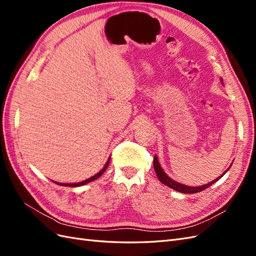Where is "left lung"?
<instances>
[{
    "label": "left lung",
    "mask_w": 256,
    "mask_h": 256,
    "mask_svg": "<svg viewBox=\"0 0 256 256\" xmlns=\"http://www.w3.org/2000/svg\"><path fill=\"white\" fill-rule=\"evenodd\" d=\"M154 172H156V174H157V176H158V180H159L162 184H164L166 186H168V187L172 188V189L175 190V191L182 192V193H187V194H190V193H198V192H200V191H203V190L207 189L208 187H210V186H212V184H214L216 182H218V180H220V178L228 171L230 168H228L226 170V171L224 172L220 177L216 178V180H212V182H209V184H207L200 186V187H189V186H186V184H180V182H177L171 180V178H170V177L164 172V170L161 168V166H160V164H159L158 159H157L156 156L154 157Z\"/></svg>",
    "instance_id": "8db88e82"
}]
</instances>
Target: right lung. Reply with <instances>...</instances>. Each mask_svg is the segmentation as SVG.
Here are the masks:
<instances>
[{
  "instance_id": "obj_1",
  "label": "right lung",
  "mask_w": 256,
  "mask_h": 256,
  "mask_svg": "<svg viewBox=\"0 0 256 256\" xmlns=\"http://www.w3.org/2000/svg\"><path fill=\"white\" fill-rule=\"evenodd\" d=\"M109 164H110V158H109V160L106 161V166H104V168L102 170V171L98 172L96 175H94L92 177L88 178V180H83V182H78V184H60V182H56V184H60V186H65V187H79V186H82V184H88V182H92V180H97V178H99L100 176H102V175L104 174V172L106 170V168H108V166H109Z\"/></svg>"
}]
</instances>
